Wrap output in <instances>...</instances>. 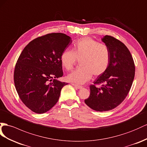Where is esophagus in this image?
Wrapping results in <instances>:
<instances>
[{"label": "esophagus", "mask_w": 147, "mask_h": 147, "mask_svg": "<svg viewBox=\"0 0 147 147\" xmlns=\"http://www.w3.org/2000/svg\"><path fill=\"white\" fill-rule=\"evenodd\" d=\"M72 85L73 86H74L75 88H76L78 89H81L82 88V86H81V85H78V84H74V83H72Z\"/></svg>", "instance_id": "obj_1"}]
</instances>
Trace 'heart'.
I'll return each instance as SVG.
<instances>
[{
  "label": "heart",
  "mask_w": 147,
  "mask_h": 147,
  "mask_svg": "<svg viewBox=\"0 0 147 147\" xmlns=\"http://www.w3.org/2000/svg\"><path fill=\"white\" fill-rule=\"evenodd\" d=\"M77 60H80L79 68L67 76V80L77 84H83L92 76L104 74L109 66L111 52L106 45L99 43L90 37L74 41L72 51L65 50L60 56L61 66L65 70H72Z\"/></svg>",
  "instance_id": "1"
}]
</instances>
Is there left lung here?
Wrapping results in <instances>:
<instances>
[{"instance_id": "left-lung-1", "label": "left lung", "mask_w": 147, "mask_h": 147, "mask_svg": "<svg viewBox=\"0 0 147 147\" xmlns=\"http://www.w3.org/2000/svg\"><path fill=\"white\" fill-rule=\"evenodd\" d=\"M102 40L111 52L109 66L90 85V96L84 100L90 108L100 112L112 110L123 102L132 85L135 70L132 56L125 45L110 35Z\"/></svg>"}]
</instances>
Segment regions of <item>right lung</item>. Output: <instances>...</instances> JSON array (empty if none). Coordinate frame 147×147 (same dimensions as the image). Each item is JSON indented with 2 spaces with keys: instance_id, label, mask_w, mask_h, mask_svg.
Wrapping results in <instances>:
<instances>
[{
  "instance_id": "add662e5",
  "label": "right lung",
  "mask_w": 147,
  "mask_h": 147,
  "mask_svg": "<svg viewBox=\"0 0 147 147\" xmlns=\"http://www.w3.org/2000/svg\"><path fill=\"white\" fill-rule=\"evenodd\" d=\"M71 43L65 33H48L31 41L22 51L15 67L14 84L22 102L32 111L43 114L58 102L67 84L56 80L63 76L60 56Z\"/></svg>"
}]
</instances>
